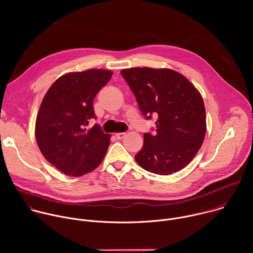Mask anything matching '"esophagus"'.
I'll list each match as a JSON object with an SVG mask.
<instances>
[{"mask_svg": "<svg viewBox=\"0 0 253 253\" xmlns=\"http://www.w3.org/2000/svg\"><path fill=\"white\" fill-rule=\"evenodd\" d=\"M124 136H125V133H124V132H119V133L116 134V137H117L118 139H122Z\"/></svg>", "mask_w": 253, "mask_h": 253, "instance_id": "esophagus-1", "label": "esophagus"}]
</instances>
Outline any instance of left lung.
I'll return each instance as SVG.
<instances>
[{
    "mask_svg": "<svg viewBox=\"0 0 253 253\" xmlns=\"http://www.w3.org/2000/svg\"><path fill=\"white\" fill-rule=\"evenodd\" d=\"M121 75L144 117H157L155 133L144 134L136 162L158 175H170L186 167L200 149L206 133L200 93L183 75L170 69L131 68L122 70Z\"/></svg>",
    "mask_w": 253,
    "mask_h": 253,
    "instance_id": "left-lung-1",
    "label": "left lung"
}]
</instances>
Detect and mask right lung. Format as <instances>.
Masks as SVG:
<instances>
[{
  "mask_svg": "<svg viewBox=\"0 0 253 253\" xmlns=\"http://www.w3.org/2000/svg\"><path fill=\"white\" fill-rule=\"evenodd\" d=\"M112 72L90 69L57 79L46 93L35 127L43 156L66 175L78 177L93 171L110 145V135L98 124L93 101L112 77Z\"/></svg>",
  "mask_w": 253,
  "mask_h": 253,
  "instance_id": "obj_1",
  "label": "right lung"
}]
</instances>
